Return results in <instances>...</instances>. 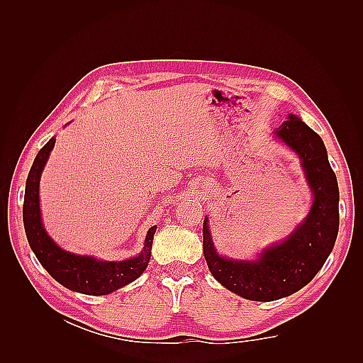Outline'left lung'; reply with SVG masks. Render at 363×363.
Returning <instances> with one entry per match:
<instances>
[{
	"label": "left lung",
	"mask_w": 363,
	"mask_h": 363,
	"mask_svg": "<svg viewBox=\"0 0 363 363\" xmlns=\"http://www.w3.org/2000/svg\"><path fill=\"white\" fill-rule=\"evenodd\" d=\"M274 136L298 156L313 195L303 221L255 259L219 255L207 216L203 223V252L208 271L224 288L251 301L280 300L304 288L330 256L339 230L337 180L320 135L289 113Z\"/></svg>",
	"instance_id": "left-lung-1"
}]
</instances>
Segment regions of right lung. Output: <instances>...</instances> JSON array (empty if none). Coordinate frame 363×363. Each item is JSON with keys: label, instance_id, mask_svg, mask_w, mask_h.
<instances>
[{"label": "right lung", "instance_id": "obj_1", "mask_svg": "<svg viewBox=\"0 0 363 363\" xmlns=\"http://www.w3.org/2000/svg\"><path fill=\"white\" fill-rule=\"evenodd\" d=\"M56 144L51 138L40 148L33 162L26 182V195L23 207L24 228L30 248L35 252L40 265L62 286L86 295H107L135 281L148 267L151 257L152 239L157 227L148 228L144 248L138 256L125 260H101L94 256L75 255L60 248L47 233L42 223L39 184L43 168Z\"/></svg>", "mask_w": 363, "mask_h": 363}]
</instances>
